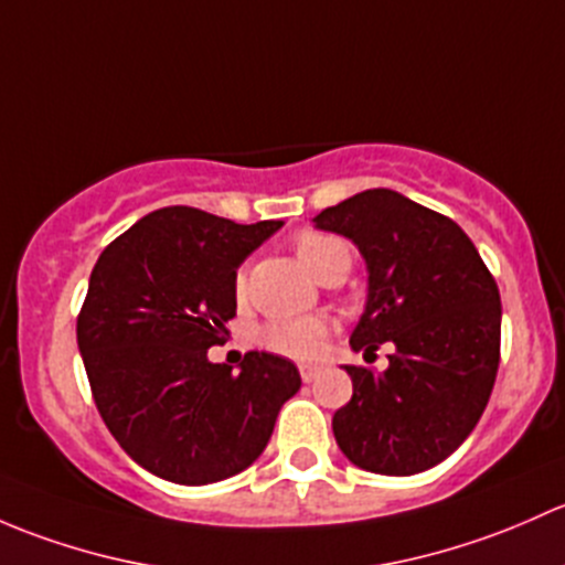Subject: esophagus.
<instances>
[{
  "instance_id": "obj_1",
  "label": "esophagus",
  "mask_w": 565,
  "mask_h": 565,
  "mask_svg": "<svg viewBox=\"0 0 565 565\" xmlns=\"http://www.w3.org/2000/svg\"><path fill=\"white\" fill-rule=\"evenodd\" d=\"M299 372H301V381H305V383H312V381H316L318 372H321V370H318L316 364H301Z\"/></svg>"
}]
</instances>
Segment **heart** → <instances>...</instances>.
Segmentation results:
<instances>
[{"label":"heart","instance_id":"1","mask_svg":"<svg viewBox=\"0 0 565 565\" xmlns=\"http://www.w3.org/2000/svg\"><path fill=\"white\" fill-rule=\"evenodd\" d=\"M296 258L299 264L310 271L312 277H321L326 271L337 269V266H351V253H348L345 242H340L337 236L318 234V231H307L296 239ZM236 299L244 301L247 296V277L244 271L236 275ZM326 337H329V321L321 316H285L275 318V321L266 323V329L260 331V342H264L269 351L280 353V356L299 359V362H312L323 353Z\"/></svg>","mask_w":565,"mask_h":565}]
</instances>
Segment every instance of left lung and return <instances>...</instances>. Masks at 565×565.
<instances>
[{
	"label": "left lung",
	"mask_w": 565,
	"mask_h": 565,
	"mask_svg": "<svg viewBox=\"0 0 565 565\" xmlns=\"http://www.w3.org/2000/svg\"><path fill=\"white\" fill-rule=\"evenodd\" d=\"M312 223L351 239L367 264L351 348L375 359L394 345L381 372L345 364L353 397L331 418L337 446L370 473L435 468L473 433L495 386L498 285L455 220L394 190H364Z\"/></svg>",
	"instance_id": "8db88e82"
}]
</instances>
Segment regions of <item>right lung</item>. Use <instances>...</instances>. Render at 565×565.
Returning a JSON list of instances; mask_svg holds the SVG:
<instances>
[{
	"label": "right lung",
	"mask_w": 565,
	"mask_h": 565,
	"mask_svg": "<svg viewBox=\"0 0 565 565\" xmlns=\"http://www.w3.org/2000/svg\"><path fill=\"white\" fill-rule=\"evenodd\" d=\"M280 228L166 206L97 258L78 351L103 422L149 473L184 487L242 473L299 392L296 364L275 353L249 351L239 372L209 362L236 316V269Z\"/></svg>",
	"instance_id": "right-lung-1"
}]
</instances>
